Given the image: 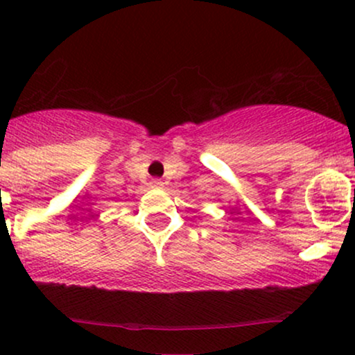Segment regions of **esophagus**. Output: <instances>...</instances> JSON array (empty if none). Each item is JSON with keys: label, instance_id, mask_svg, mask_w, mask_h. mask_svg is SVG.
I'll return each instance as SVG.
<instances>
[{"label": "esophagus", "instance_id": "1", "mask_svg": "<svg viewBox=\"0 0 355 355\" xmlns=\"http://www.w3.org/2000/svg\"><path fill=\"white\" fill-rule=\"evenodd\" d=\"M150 185H152L153 189H162V187H164V182H162L160 178H153V180L150 182Z\"/></svg>", "mask_w": 355, "mask_h": 355}]
</instances>
